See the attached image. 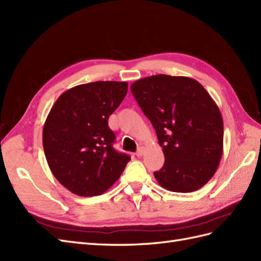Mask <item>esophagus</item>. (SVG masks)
<instances>
[{
	"label": "esophagus",
	"mask_w": 261,
	"mask_h": 261,
	"mask_svg": "<svg viewBox=\"0 0 261 261\" xmlns=\"http://www.w3.org/2000/svg\"><path fill=\"white\" fill-rule=\"evenodd\" d=\"M144 152H145V147H143V146H141V147H139V148L137 149V151H136V156H137V157H142V156L144 155Z\"/></svg>",
	"instance_id": "1"
}]
</instances>
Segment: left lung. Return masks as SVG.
<instances>
[{
    "label": "left lung",
    "instance_id": "8db88e82",
    "mask_svg": "<svg viewBox=\"0 0 261 261\" xmlns=\"http://www.w3.org/2000/svg\"><path fill=\"white\" fill-rule=\"evenodd\" d=\"M130 91L156 130L164 166L158 184L170 192L192 193L211 180L224 149V122L200 83L186 76L152 75Z\"/></svg>",
    "mask_w": 261,
    "mask_h": 261
}]
</instances>
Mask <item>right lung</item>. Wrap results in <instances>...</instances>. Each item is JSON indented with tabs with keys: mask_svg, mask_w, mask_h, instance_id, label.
<instances>
[{
	"mask_svg": "<svg viewBox=\"0 0 261 261\" xmlns=\"http://www.w3.org/2000/svg\"><path fill=\"white\" fill-rule=\"evenodd\" d=\"M126 82L100 81L69 88L57 98L43 128L50 171L69 192L83 197L105 193L130 157L113 148L109 117L127 93Z\"/></svg>",
	"mask_w": 261,
	"mask_h": 261,
	"instance_id": "right-lung-1",
	"label": "right lung"
}]
</instances>
